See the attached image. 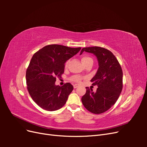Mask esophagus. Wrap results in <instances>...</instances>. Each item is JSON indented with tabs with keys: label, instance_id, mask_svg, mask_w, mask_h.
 <instances>
[{
	"label": "esophagus",
	"instance_id": "obj_1",
	"mask_svg": "<svg viewBox=\"0 0 147 147\" xmlns=\"http://www.w3.org/2000/svg\"><path fill=\"white\" fill-rule=\"evenodd\" d=\"M78 86H79V85H78V84H74V88H78Z\"/></svg>",
	"mask_w": 147,
	"mask_h": 147
}]
</instances>
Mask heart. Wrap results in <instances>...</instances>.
<instances>
[{"instance_id":"obj_1","label":"heart","mask_w":147,"mask_h":147,"mask_svg":"<svg viewBox=\"0 0 147 147\" xmlns=\"http://www.w3.org/2000/svg\"><path fill=\"white\" fill-rule=\"evenodd\" d=\"M90 60H92V59L91 58V57H88V56H83L82 58V61L83 64H84L85 63H86L87 62H88ZM68 63H69V61H67L65 64V67L67 66L68 65ZM82 77H80V76H78V75H75V76H74L72 77V78H71V80H72V81L75 82H77V83H80L81 81H82Z\"/></svg>"}]
</instances>
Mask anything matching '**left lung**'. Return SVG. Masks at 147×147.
<instances>
[{
  "label": "left lung",
  "mask_w": 147,
  "mask_h": 147,
  "mask_svg": "<svg viewBox=\"0 0 147 147\" xmlns=\"http://www.w3.org/2000/svg\"><path fill=\"white\" fill-rule=\"evenodd\" d=\"M92 53L98 61L99 68L91 80L92 85L98 86L96 91L86 87L82 102L88 111L100 114L115 104L123 89V71L116 57L110 51L99 47L83 48L80 52Z\"/></svg>",
  "instance_id": "1"
}]
</instances>
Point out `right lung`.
I'll return each mask as SVG.
<instances>
[{
  "mask_svg": "<svg viewBox=\"0 0 147 147\" xmlns=\"http://www.w3.org/2000/svg\"><path fill=\"white\" fill-rule=\"evenodd\" d=\"M80 50V47L49 45L33 55L26 70V83L32 99L43 109L55 111L66 103L74 87L70 83L56 85V78H61L65 62Z\"/></svg>",
  "mask_w": 147,
  "mask_h": 147,
  "instance_id": "add662e5",
  "label": "right lung"
}]
</instances>
